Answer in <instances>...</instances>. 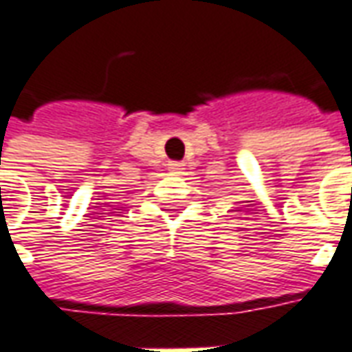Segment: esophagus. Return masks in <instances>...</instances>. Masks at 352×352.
<instances>
[{
    "label": "esophagus",
    "mask_w": 352,
    "mask_h": 352,
    "mask_svg": "<svg viewBox=\"0 0 352 352\" xmlns=\"http://www.w3.org/2000/svg\"><path fill=\"white\" fill-rule=\"evenodd\" d=\"M168 169L169 173H173V175H181L184 169V164H181V162H169Z\"/></svg>",
    "instance_id": "obj_1"
}]
</instances>
